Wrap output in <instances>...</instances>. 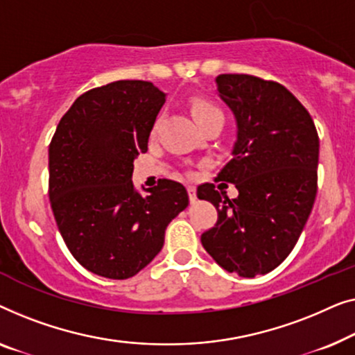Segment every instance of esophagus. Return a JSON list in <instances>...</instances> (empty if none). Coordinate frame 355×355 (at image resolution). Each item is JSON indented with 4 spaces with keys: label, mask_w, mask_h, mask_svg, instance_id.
Here are the masks:
<instances>
[{
    "label": "esophagus",
    "mask_w": 355,
    "mask_h": 355,
    "mask_svg": "<svg viewBox=\"0 0 355 355\" xmlns=\"http://www.w3.org/2000/svg\"><path fill=\"white\" fill-rule=\"evenodd\" d=\"M187 191H188L189 201H191V202L196 201V187H193V184H188V187H187Z\"/></svg>",
    "instance_id": "obj_1"
}]
</instances>
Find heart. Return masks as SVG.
Instances as JSON below:
<instances>
[{
    "mask_svg": "<svg viewBox=\"0 0 355 355\" xmlns=\"http://www.w3.org/2000/svg\"><path fill=\"white\" fill-rule=\"evenodd\" d=\"M191 112L201 128L207 127L209 123L217 121V119H223V112L220 111V107H217L211 101H206V99H194L191 103ZM154 132H156V127L153 130V133Z\"/></svg>",
    "mask_w": 355,
    "mask_h": 355,
    "instance_id": "1",
    "label": "heart"
}]
</instances>
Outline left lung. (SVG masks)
<instances>
[{
	"label": "left lung",
	"instance_id": "1",
	"mask_svg": "<svg viewBox=\"0 0 355 355\" xmlns=\"http://www.w3.org/2000/svg\"><path fill=\"white\" fill-rule=\"evenodd\" d=\"M218 96L236 119L233 157L217 180L233 183L234 199L216 184L198 198L216 206V225L201 243L218 266L239 277L266 275L296 246L317 194L318 133L291 92L246 73L216 78Z\"/></svg>",
	"mask_w": 355,
	"mask_h": 355
}]
</instances>
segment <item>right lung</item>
<instances>
[{
  "label": "right lung",
  "mask_w": 355,
  "mask_h": 355,
  "mask_svg": "<svg viewBox=\"0 0 355 355\" xmlns=\"http://www.w3.org/2000/svg\"><path fill=\"white\" fill-rule=\"evenodd\" d=\"M166 94L143 80H119L89 89L64 114L49 144V202L61 236L87 270L125 279L164 246L172 218L188 206L182 183L164 178L135 191V157Z\"/></svg>",
  "instance_id": "right-lung-1"
}]
</instances>
